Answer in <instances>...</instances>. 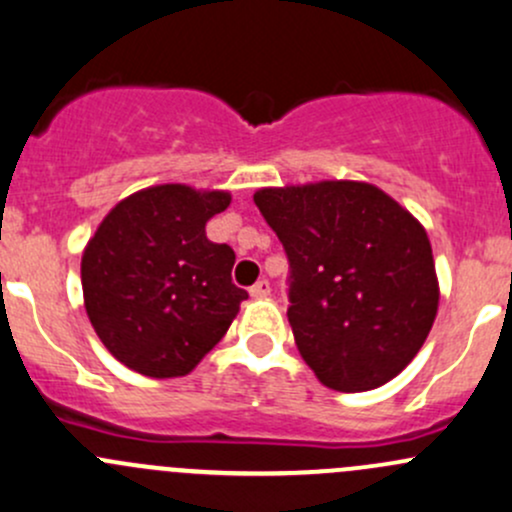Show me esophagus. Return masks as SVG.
<instances>
[{"mask_svg":"<svg viewBox=\"0 0 512 512\" xmlns=\"http://www.w3.org/2000/svg\"><path fill=\"white\" fill-rule=\"evenodd\" d=\"M250 297H255V299L270 297V282H267V279H260V282L252 284V287H250Z\"/></svg>","mask_w":512,"mask_h":512,"instance_id":"esophagus-1","label":"esophagus"}]
</instances>
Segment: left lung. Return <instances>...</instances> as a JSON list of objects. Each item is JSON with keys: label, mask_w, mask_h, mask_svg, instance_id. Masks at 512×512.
<instances>
[{"label": "left lung", "mask_w": 512, "mask_h": 512, "mask_svg": "<svg viewBox=\"0 0 512 512\" xmlns=\"http://www.w3.org/2000/svg\"><path fill=\"white\" fill-rule=\"evenodd\" d=\"M255 206L289 257L287 316L316 378L360 392L400 375L439 309L424 225L365 181L260 188Z\"/></svg>", "instance_id": "8db88e82"}]
</instances>
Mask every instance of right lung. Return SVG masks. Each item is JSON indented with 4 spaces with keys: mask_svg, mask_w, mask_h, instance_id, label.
<instances>
[{
    "mask_svg": "<svg viewBox=\"0 0 512 512\" xmlns=\"http://www.w3.org/2000/svg\"><path fill=\"white\" fill-rule=\"evenodd\" d=\"M228 191L149 186L102 218L80 260L95 333L122 365L147 378H181L225 336L247 299L235 252L206 238Z\"/></svg>",
    "mask_w": 512,
    "mask_h": 512,
    "instance_id": "right-lung-1",
    "label": "right lung"
}]
</instances>
